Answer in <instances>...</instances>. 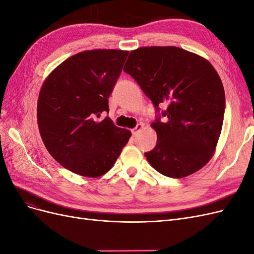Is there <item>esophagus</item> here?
<instances>
[{"mask_svg":"<svg viewBox=\"0 0 254 254\" xmlns=\"http://www.w3.org/2000/svg\"><path fill=\"white\" fill-rule=\"evenodd\" d=\"M143 128H144V125L142 124V123H140V124H137V125H136V127L132 129V131H131V132H132V135H134V136H135V135L139 134V132L141 131V130H142Z\"/></svg>","mask_w":254,"mask_h":254,"instance_id":"esophagus-1","label":"esophagus"}]
</instances>
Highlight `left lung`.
Instances as JSON below:
<instances>
[{
    "instance_id": "8db88e82",
    "label": "left lung",
    "mask_w": 254,
    "mask_h": 254,
    "mask_svg": "<svg viewBox=\"0 0 254 254\" xmlns=\"http://www.w3.org/2000/svg\"><path fill=\"white\" fill-rule=\"evenodd\" d=\"M124 71L160 112L151 127L157 145L145 157L157 172L184 178L211 160L221 132L226 98L219 75L197 54L176 47L130 52ZM166 121H159L160 115Z\"/></svg>"
}]
</instances>
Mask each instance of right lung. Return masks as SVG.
I'll return each mask as SVG.
<instances>
[{
	"instance_id": "1",
	"label": "right lung",
	"mask_w": 254,
	"mask_h": 254,
	"mask_svg": "<svg viewBox=\"0 0 254 254\" xmlns=\"http://www.w3.org/2000/svg\"><path fill=\"white\" fill-rule=\"evenodd\" d=\"M128 51L80 52L60 64L44 80L37 104L41 139L66 170L96 178L110 171L131 136L110 118L108 98Z\"/></svg>"
}]
</instances>
